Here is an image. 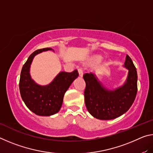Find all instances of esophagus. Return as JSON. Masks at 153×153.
Instances as JSON below:
<instances>
[{
	"label": "esophagus",
	"instance_id": "obj_1",
	"mask_svg": "<svg viewBox=\"0 0 153 153\" xmlns=\"http://www.w3.org/2000/svg\"><path fill=\"white\" fill-rule=\"evenodd\" d=\"M77 71H78L79 76L80 77H82L83 76V71H82V69L81 68H79V67H78V68H77Z\"/></svg>",
	"mask_w": 153,
	"mask_h": 153
}]
</instances>
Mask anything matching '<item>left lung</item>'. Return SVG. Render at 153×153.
<instances>
[{
  "instance_id": "8db88e82",
  "label": "left lung",
  "mask_w": 153,
  "mask_h": 153,
  "mask_svg": "<svg viewBox=\"0 0 153 153\" xmlns=\"http://www.w3.org/2000/svg\"><path fill=\"white\" fill-rule=\"evenodd\" d=\"M124 67L128 70L126 82L113 90H108L93 74H85V104L93 117L101 120H113L129 110L135 100L137 87L136 68L131 59L126 55Z\"/></svg>"
}]
</instances>
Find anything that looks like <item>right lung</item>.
Returning a JSON list of instances; mask_svg holds the SVG:
<instances>
[{
    "label": "right lung",
    "mask_w": 153,
    "mask_h": 153,
    "mask_svg": "<svg viewBox=\"0 0 153 153\" xmlns=\"http://www.w3.org/2000/svg\"><path fill=\"white\" fill-rule=\"evenodd\" d=\"M49 50L53 49H39L31 54L22 67L19 79L22 100L31 111L40 116H50L59 112L65 93L79 76L77 69L71 73L61 71L48 85L40 86L36 84L30 76L31 63L36 55Z\"/></svg>",
    "instance_id": "1"
}]
</instances>
